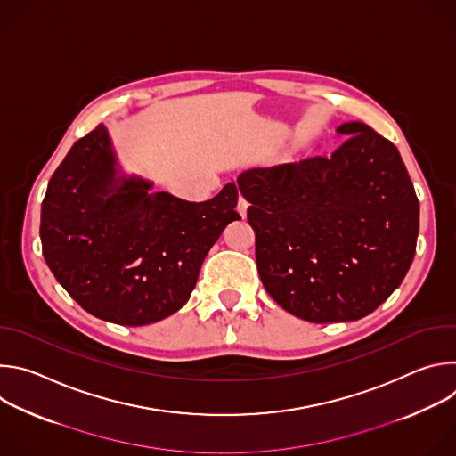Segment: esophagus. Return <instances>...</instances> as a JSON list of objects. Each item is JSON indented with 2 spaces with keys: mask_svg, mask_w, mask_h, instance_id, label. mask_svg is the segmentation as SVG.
<instances>
[{
  "mask_svg": "<svg viewBox=\"0 0 456 456\" xmlns=\"http://www.w3.org/2000/svg\"><path fill=\"white\" fill-rule=\"evenodd\" d=\"M247 208H248V202H247L245 199H241V197H240V199H238V208H236V209H238V213H240L243 218L247 216Z\"/></svg>",
  "mask_w": 456,
  "mask_h": 456,
  "instance_id": "1",
  "label": "esophagus"
}]
</instances>
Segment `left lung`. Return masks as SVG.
<instances>
[{
  "label": "left lung",
  "mask_w": 456,
  "mask_h": 456,
  "mask_svg": "<svg viewBox=\"0 0 456 456\" xmlns=\"http://www.w3.org/2000/svg\"><path fill=\"white\" fill-rule=\"evenodd\" d=\"M330 157L238 176L250 204L265 290L310 322L355 321L403 283L415 256L419 200L399 150L364 122Z\"/></svg>",
  "instance_id": "obj_1"
}]
</instances>
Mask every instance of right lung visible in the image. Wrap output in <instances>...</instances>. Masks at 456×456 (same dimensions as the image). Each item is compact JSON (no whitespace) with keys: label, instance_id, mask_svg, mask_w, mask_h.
<instances>
[{"label":"right lung","instance_id":"obj_1","mask_svg":"<svg viewBox=\"0 0 456 456\" xmlns=\"http://www.w3.org/2000/svg\"><path fill=\"white\" fill-rule=\"evenodd\" d=\"M126 175L104 124L79 139L48 182L41 245L48 269L88 314L144 327L180 310L211 247L241 216L229 182L187 202Z\"/></svg>","mask_w":456,"mask_h":456}]
</instances>
